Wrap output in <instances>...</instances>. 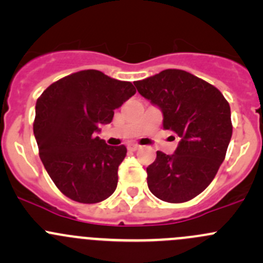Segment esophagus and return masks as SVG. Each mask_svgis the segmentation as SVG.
I'll list each match as a JSON object with an SVG mask.
<instances>
[{"instance_id":"1","label":"esophagus","mask_w":263,"mask_h":263,"mask_svg":"<svg viewBox=\"0 0 263 263\" xmlns=\"http://www.w3.org/2000/svg\"><path fill=\"white\" fill-rule=\"evenodd\" d=\"M140 147H141V146H140V145H137V144H129L128 145V150H131V151L139 150Z\"/></svg>"}]
</instances>
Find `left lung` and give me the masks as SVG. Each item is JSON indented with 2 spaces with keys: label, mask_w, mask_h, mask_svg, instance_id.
Wrapping results in <instances>:
<instances>
[{
  "label": "left lung",
  "mask_w": 263,
  "mask_h": 263,
  "mask_svg": "<svg viewBox=\"0 0 263 263\" xmlns=\"http://www.w3.org/2000/svg\"><path fill=\"white\" fill-rule=\"evenodd\" d=\"M135 86L160 108L164 129L181 139L173 155L156 151L146 168L148 190L165 202H187L206 190L224 161L233 134L229 103L214 85L177 68Z\"/></svg>",
  "instance_id": "1"
}]
</instances>
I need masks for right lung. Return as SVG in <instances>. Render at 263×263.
Masks as SVG:
<instances>
[{"label": "right lung", "instance_id": "right-lung-1", "mask_svg": "<svg viewBox=\"0 0 263 263\" xmlns=\"http://www.w3.org/2000/svg\"><path fill=\"white\" fill-rule=\"evenodd\" d=\"M135 92L132 82L84 70L53 82L38 98L33 129L39 156L68 198L97 203L116 191L127 148L109 146L95 132Z\"/></svg>", "mask_w": 263, "mask_h": 263}]
</instances>
